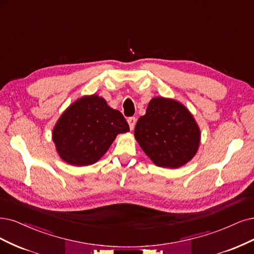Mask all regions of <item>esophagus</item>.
<instances>
[{
    "label": "esophagus",
    "instance_id": "esophagus-1",
    "mask_svg": "<svg viewBox=\"0 0 254 254\" xmlns=\"http://www.w3.org/2000/svg\"><path fill=\"white\" fill-rule=\"evenodd\" d=\"M136 121H137V119H136L135 117H129V118H127V124H128V126H129L130 130L134 129L135 125H136Z\"/></svg>",
    "mask_w": 254,
    "mask_h": 254
}]
</instances>
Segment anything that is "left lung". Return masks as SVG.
<instances>
[{
    "mask_svg": "<svg viewBox=\"0 0 254 254\" xmlns=\"http://www.w3.org/2000/svg\"><path fill=\"white\" fill-rule=\"evenodd\" d=\"M134 136L154 164L179 168L195 156L201 130L183 103L173 98L154 97L145 115L136 124Z\"/></svg>",
    "mask_w": 254,
    "mask_h": 254,
    "instance_id": "obj_1",
    "label": "left lung"
}]
</instances>
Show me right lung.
I'll list each match as a JSON object with an SVG mask.
<instances>
[{
  "instance_id": "add662e5",
  "label": "right lung",
  "mask_w": 254,
  "mask_h": 254,
  "mask_svg": "<svg viewBox=\"0 0 254 254\" xmlns=\"http://www.w3.org/2000/svg\"><path fill=\"white\" fill-rule=\"evenodd\" d=\"M128 130L124 115L93 94L75 100L64 111L53 127L52 140L63 161L87 166L107 153L118 134Z\"/></svg>"
}]
</instances>
